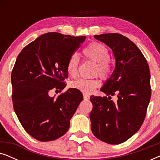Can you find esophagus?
<instances>
[{"instance_id":"esophagus-1","label":"esophagus","mask_w":160,"mask_h":160,"mask_svg":"<svg viewBox=\"0 0 160 160\" xmlns=\"http://www.w3.org/2000/svg\"><path fill=\"white\" fill-rule=\"evenodd\" d=\"M89 98H90V97H89V95H87V94H84V100H89Z\"/></svg>"}]
</instances>
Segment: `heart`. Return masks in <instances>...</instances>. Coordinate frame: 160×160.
I'll use <instances>...</instances> for the list:
<instances>
[{
  "label": "heart",
  "mask_w": 160,
  "mask_h": 160,
  "mask_svg": "<svg viewBox=\"0 0 160 160\" xmlns=\"http://www.w3.org/2000/svg\"><path fill=\"white\" fill-rule=\"evenodd\" d=\"M83 54L85 58L89 59L97 63L95 71L102 78L108 77L111 71V66L109 62L110 54L104 45L99 43H92L83 49ZM79 62L77 54H73L68 60L66 70L69 76L74 77L78 72V66ZM71 87L84 93H91L94 89L100 86V81L97 78L87 79L80 78L71 82Z\"/></svg>",
  "instance_id": "obj_1"
}]
</instances>
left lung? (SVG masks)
<instances>
[{"mask_svg": "<svg viewBox=\"0 0 160 160\" xmlns=\"http://www.w3.org/2000/svg\"><path fill=\"white\" fill-rule=\"evenodd\" d=\"M94 38L111 49L116 65L100 89L108 97H90L92 132L105 143L119 144L132 137L145 119L151 98L149 68L141 50L127 37L104 33ZM115 93L117 102L110 100Z\"/></svg>", "mask_w": 160, "mask_h": 160, "instance_id": "obj_1", "label": "left lung"}]
</instances>
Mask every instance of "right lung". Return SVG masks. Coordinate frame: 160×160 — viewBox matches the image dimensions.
<instances>
[{
	"label": "right lung",
	"mask_w": 160,
	"mask_h": 160,
	"mask_svg": "<svg viewBox=\"0 0 160 160\" xmlns=\"http://www.w3.org/2000/svg\"><path fill=\"white\" fill-rule=\"evenodd\" d=\"M85 38L48 32L17 57L12 73L13 106L26 132L38 141H54L65 134L82 101V93L76 88L56 99L49 92L53 88L61 92L66 87L68 60Z\"/></svg>",
	"instance_id": "1"
}]
</instances>
